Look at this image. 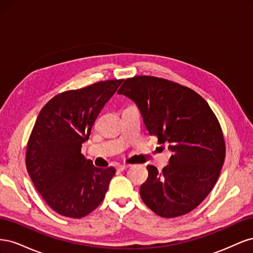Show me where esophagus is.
Listing matches in <instances>:
<instances>
[{"instance_id":"34e87169","label":"esophagus","mask_w":253,"mask_h":253,"mask_svg":"<svg viewBox=\"0 0 253 253\" xmlns=\"http://www.w3.org/2000/svg\"><path fill=\"white\" fill-rule=\"evenodd\" d=\"M129 166L131 165H127V164H125V165H121V166H118L117 167V169L119 170V171H124V170H126L127 168H129Z\"/></svg>"}]
</instances>
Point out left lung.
<instances>
[{
  "label": "left lung",
  "mask_w": 253,
  "mask_h": 253,
  "mask_svg": "<svg viewBox=\"0 0 253 253\" xmlns=\"http://www.w3.org/2000/svg\"><path fill=\"white\" fill-rule=\"evenodd\" d=\"M117 93L136 102L149 134L172 151L162 172L147 167L141 200L167 218L194 210L211 192L225 160V139L215 114L193 89L153 76L127 78Z\"/></svg>",
  "instance_id": "1"
}]
</instances>
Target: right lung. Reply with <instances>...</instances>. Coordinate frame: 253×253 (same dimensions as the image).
<instances>
[{
	"label": "right lung",
	"instance_id": "right-lung-1",
	"mask_svg": "<svg viewBox=\"0 0 253 253\" xmlns=\"http://www.w3.org/2000/svg\"><path fill=\"white\" fill-rule=\"evenodd\" d=\"M122 83L99 81L56 95L43 106L26 149V168L38 192L60 215L81 218L100 205L115 168H96L81 153L104 104Z\"/></svg>",
	"mask_w": 253,
	"mask_h": 253
}]
</instances>
